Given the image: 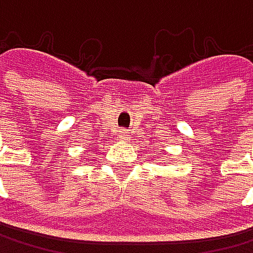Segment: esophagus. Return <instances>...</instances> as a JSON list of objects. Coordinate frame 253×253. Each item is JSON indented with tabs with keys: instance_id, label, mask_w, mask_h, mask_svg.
Returning <instances> with one entry per match:
<instances>
[{
	"instance_id": "esophagus-1",
	"label": "esophagus",
	"mask_w": 253,
	"mask_h": 253,
	"mask_svg": "<svg viewBox=\"0 0 253 253\" xmlns=\"http://www.w3.org/2000/svg\"><path fill=\"white\" fill-rule=\"evenodd\" d=\"M119 138H121V140H128V138H129L128 131L126 129H119Z\"/></svg>"
}]
</instances>
